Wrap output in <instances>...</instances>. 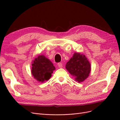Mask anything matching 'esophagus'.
<instances>
[{"mask_svg":"<svg viewBox=\"0 0 120 120\" xmlns=\"http://www.w3.org/2000/svg\"><path fill=\"white\" fill-rule=\"evenodd\" d=\"M57 66H58V67H59V68H61L63 67V64H61V63H60L57 64Z\"/></svg>","mask_w":120,"mask_h":120,"instance_id":"obj_1","label":"esophagus"}]
</instances>
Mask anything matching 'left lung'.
I'll return each instance as SVG.
<instances>
[{
	"mask_svg": "<svg viewBox=\"0 0 120 120\" xmlns=\"http://www.w3.org/2000/svg\"><path fill=\"white\" fill-rule=\"evenodd\" d=\"M67 70L75 78V81L81 82L88 78L91 71L90 61L85 54L75 52L66 65Z\"/></svg>",
	"mask_w": 120,
	"mask_h": 120,
	"instance_id": "obj_1",
	"label": "left lung"
}]
</instances>
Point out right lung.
<instances>
[{
	"instance_id": "add662e5",
	"label": "right lung",
	"mask_w": 120,
	"mask_h": 120,
	"mask_svg": "<svg viewBox=\"0 0 120 120\" xmlns=\"http://www.w3.org/2000/svg\"><path fill=\"white\" fill-rule=\"evenodd\" d=\"M31 74L37 81L43 82L51 78L56 68L53 64L44 55H39L32 61Z\"/></svg>"
}]
</instances>
